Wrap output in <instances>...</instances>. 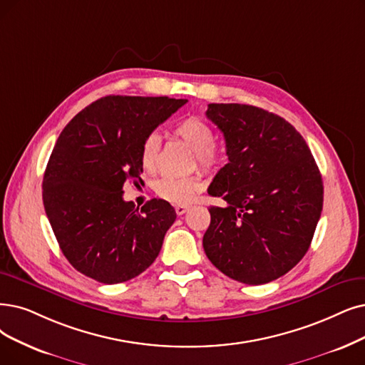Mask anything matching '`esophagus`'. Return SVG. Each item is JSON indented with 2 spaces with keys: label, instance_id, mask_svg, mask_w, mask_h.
<instances>
[{
  "label": "esophagus",
  "instance_id": "esophagus-1",
  "mask_svg": "<svg viewBox=\"0 0 365 365\" xmlns=\"http://www.w3.org/2000/svg\"><path fill=\"white\" fill-rule=\"evenodd\" d=\"M187 210H188V205H177V207H175V211H177V214H178V215L185 214V212H187Z\"/></svg>",
  "mask_w": 365,
  "mask_h": 365
}]
</instances>
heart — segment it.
<instances>
[{
	"label": "heart",
	"mask_w": 365,
	"mask_h": 365,
	"mask_svg": "<svg viewBox=\"0 0 365 365\" xmlns=\"http://www.w3.org/2000/svg\"><path fill=\"white\" fill-rule=\"evenodd\" d=\"M173 135L181 139L188 148L196 153V158L203 169L212 170L222 163L223 155L215 147V133L205 121L190 116L181 121L173 128ZM162 139L157 133H150L140 147V165L145 172L154 173L158 168V155ZM203 185L200 177H163L155 181L154 190L158 197H162L170 203H184L190 202L193 196L200 190Z\"/></svg>",
	"instance_id": "1"
}]
</instances>
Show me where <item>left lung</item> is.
<instances>
[{
  "label": "left lung",
  "instance_id": "obj_1",
  "mask_svg": "<svg viewBox=\"0 0 365 365\" xmlns=\"http://www.w3.org/2000/svg\"><path fill=\"white\" fill-rule=\"evenodd\" d=\"M229 163L217 172L203 250L230 279L265 284L307 253L324 205V185L309 145L282 116L250 105L211 103Z\"/></svg>",
  "mask_w": 365,
  "mask_h": 365
}]
</instances>
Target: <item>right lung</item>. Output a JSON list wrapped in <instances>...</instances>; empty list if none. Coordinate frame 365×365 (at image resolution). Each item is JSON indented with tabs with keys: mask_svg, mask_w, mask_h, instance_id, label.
<instances>
[{
	"mask_svg": "<svg viewBox=\"0 0 365 365\" xmlns=\"http://www.w3.org/2000/svg\"><path fill=\"white\" fill-rule=\"evenodd\" d=\"M185 98L106 96L81 110L58 138L43 177V205L71 267L116 284L147 269L177 212L151 199L140 208L123 187L140 173V147Z\"/></svg>",
	"mask_w": 365,
	"mask_h": 365,
	"instance_id": "right-lung-1",
	"label": "right lung"
}]
</instances>
